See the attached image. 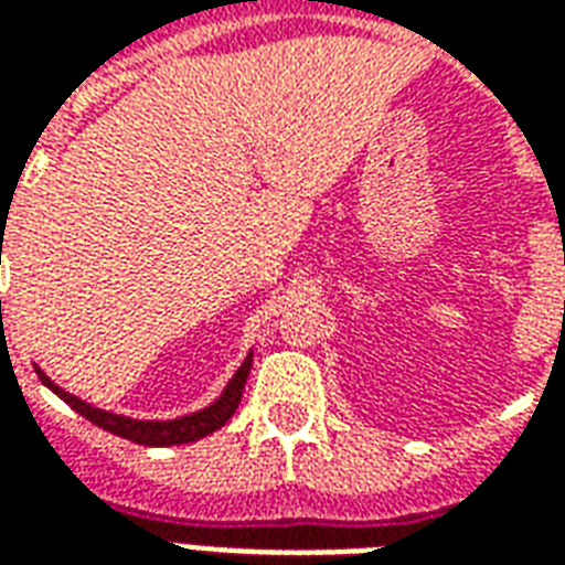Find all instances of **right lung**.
I'll use <instances>...</instances> for the list:
<instances>
[{"mask_svg": "<svg viewBox=\"0 0 565 565\" xmlns=\"http://www.w3.org/2000/svg\"><path fill=\"white\" fill-rule=\"evenodd\" d=\"M250 363H254V351H247V356L242 360V366L235 369V375L226 381V387H223L221 396H217L214 403H209L205 408H199V412H190V415L169 417V420H139V417L115 415V412H108V408L90 405L87 399L75 396V393L63 391V387L47 379L39 366H35V372H39V379H42V384L47 391H54L68 408H75L81 417H87L90 424H96L99 429H105V433L129 438V441L145 445V448H172V445H190V441L205 438L209 433H214V429H221V426L235 415V408L242 403L245 381L247 375H250Z\"/></svg>", "mask_w": 565, "mask_h": 565, "instance_id": "right-lung-1", "label": "right lung"}]
</instances>
